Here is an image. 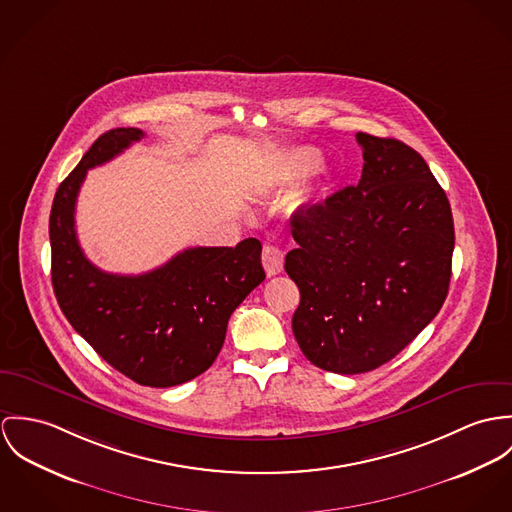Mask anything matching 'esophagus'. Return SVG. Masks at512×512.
I'll return each mask as SVG.
<instances>
[{"mask_svg":"<svg viewBox=\"0 0 512 512\" xmlns=\"http://www.w3.org/2000/svg\"><path fill=\"white\" fill-rule=\"evenodd\" d=\"M263 267L267 271L269 277H275L279 273H283L284 253L275 247V245H265L263 247Z\"/></svg>","mask_w":512,"mask_h":512,"instance_id":"1","label":"esophagus"}]
</instances>
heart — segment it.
Segmentation results:
<instances>
[{"label": "heart", "mask_w": 512, "mask_h": 512, "mask_svg": "<svg viewBox=\"0 0 512 512\" xmlns=\"http://www.w3.org/2000/svg\"><path fill=\"white\" fill-rule=\"evenodd\" d=\"M322 165V157L318 151L312 149H288L281 153L275 163L265 171L259 182V194L263 196H275L284 190L298 184L302 178L316 171ZM312 194L308 190L298 192L292 202L290 210H304L312 202Z\"/></svg>", "instance_id": "b5f03b06"}]
</instances>
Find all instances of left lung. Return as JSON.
Segmentation results:
<instances>
[{
	"mask_svg": "<svg viewBox=\"0 0 512 512\" xmlns=\"http://www.w3.org/2000/svg\"><path fill=\"white\" fill-rule=\"evenodd\" d=\"M363 172L292 216L284 271L300 290L292 332L320 369L355 375L391 361L440 312L454 218L426 161L398 139L357 133Z\"/></svg>",
	"mask_w": 512,
	"mask_h": 512,
	"instance_id": "left-lung-1",
	"label": "left lung"
}]
</instances>
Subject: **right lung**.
I'll list each match as a JSON object with an SVG mask.
<instances>
[{"label": "right lung", "instance_id": "obj_1", "mask_svg": "<svg viewBox=\"0 0 512 512\" xmlns=\"http://www.w3.org/2000/svg\"><path fill=\"white\" fill-rule=\"evenodd\" d=\"M145 133L117 127L100 135L58 186L51 220L53 288L72 328L119 373L145 387H174L218 357L229 316L265 281L261 241L190 247L143 275L92 265L76 237L74 210L86 172L112 161Z\"/></svg>", "mask_w": 512, "mask_h": 512}]
</instances>
